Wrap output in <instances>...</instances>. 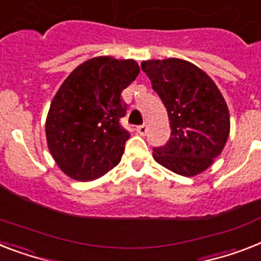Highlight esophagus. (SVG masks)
<instances>
[{
	"mask_svg": "<svg viewBox=\"0 0 261 261\" xmlns=\"http://www.w3.org/2000/svg\"><path fill=\"white\" fill-rule=\"evenodd\" d=\"M137 133L139 135H146V134H147V126H146V124L138 126L137 127Z\"/></svg>",
	"mask_w": 261,
	"mask_h": 261,
	"instance_id": "34e87169",
	"label": "esophagus"
}]
</instances>
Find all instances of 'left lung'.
Here are the masks:
<instances>
[{
    "label": "left lung",
    "instance_id": "obj_1",
    "mask_svg": "<svg viewBox=\"0 0 261 261\" xmlns=\"http://www.w3.org/2000/svg\"><path fill=\"white\" fill-rule=\"evenodd\" d=\"M167 110L171 134L154 147V160L179 175L194 177L221 154L229 135V111L215 82L197 65L181 59L142 61Z\"/></svg>",
    "mask_w": 261,
    "mask_h": 261
}]
</instances>
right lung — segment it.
Listing matches in <instances>:
<instances>
[{
    "label": "right lung",
    "instance_id": "add662e5",
    "mask_svg": "<svg viewBox=\"0 0 261 261\" xmlns=\"http://www.w3.org/2000/svg\"><path fill=\"white\" fill-rule=\"evenodd\" d=\"M139 73L135 60L99 56L69 73L50 103L46 143L57 166L76 181H92L116 166L130 138L120 126V94Z\"/></svg>",
    "mask_w": 261,
    "mask_h": 261
}]
</instances>
